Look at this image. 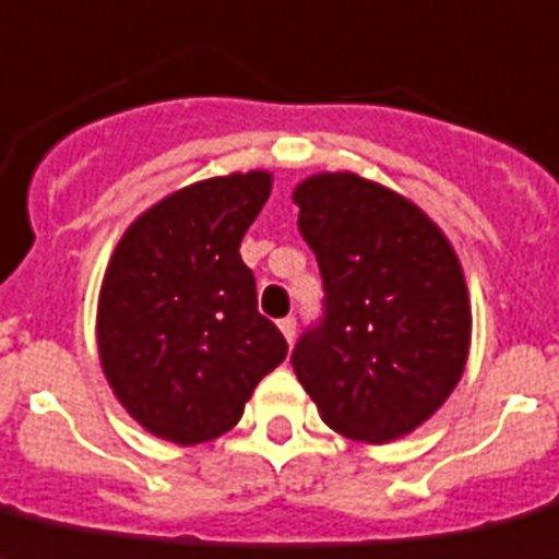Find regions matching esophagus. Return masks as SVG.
Wrapping results in <instances>:
<instances>
[{
    "label": "esophagus",
    "mask_w": 559,
    "mask_h": 559,
    "mask_svg": "<svg viewBox=\"0 0 559 559\" xmlns=\"http://www.w3.org/2000/svg\"><path fill=\"white\" fill-rule=\"evenodd\" d=\"M280 331H283V336H285V342H294V336H297V319L294 317H285V319H280Z\"/></svg>",
    "instance_id": "obj_1"
}]
</instances>
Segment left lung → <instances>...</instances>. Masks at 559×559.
I'll list each match as a JSON object with an SVG mask.
<instances>
[{"instance_id": "obj_1", "label": "left lung", "mask_w": 559, "mask_h": 559, "mask_svg": "<svg viewBox=\"0 0 559 559\" xmlns=\"http://www.w3.org/2000/svg\"><path fill=\"white\" fill-rule=\"evenodd\" d=\"M325 283L322 325L290 356L331 429L388 443L457 388L472 342L464 269L427 214L376 180L319 171L294 189Z\"/></svg>"}]
</instances>
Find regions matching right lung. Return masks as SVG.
<instances>
[{"mask_svg": "<svg viewBox=\"0 0 559 559\" xmlns=\"http://www.w3.org/2000/svg\"><path fill=\"white\" fill-rule=\"evenodd\" d=\"M271 171H231L166 194L123 231L104 271L95 338L121 407L180 447L242 418L288 345L257 311L242 234L271 194Z\"/></svg>", "mask_w": 559, "mask_h": 559, "instance_id": "obj_1", "label": "right lung"}]
</instances>
